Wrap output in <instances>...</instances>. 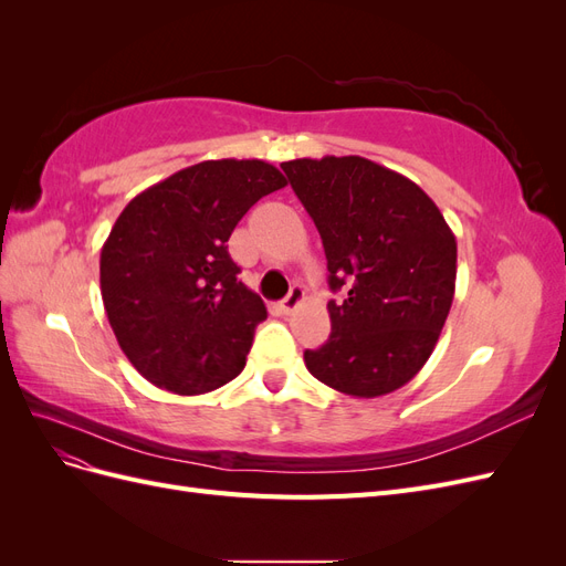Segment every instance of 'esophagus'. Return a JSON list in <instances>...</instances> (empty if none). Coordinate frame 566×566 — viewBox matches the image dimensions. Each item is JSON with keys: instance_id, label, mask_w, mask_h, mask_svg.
I'll return each instance as SVG.
<instances>
[{"instance_id": "obj_1", "label": "esophagus", "mask_w": 566, "mask_h": 566, "mask_svg": "<svg viewBox=\"0 0 566 566\" xmlns=\"http://www.w3.org/2000/svg\"><path fill=\"white\" fill-rule=\"evenodd\" d=\"M302 302H304V290L300 285H293L290 287L287 297L281 302V310H283V314H293Z\"/></svg>"}]
</instances>
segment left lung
I'll return each instance as SVG.
<instances>
[{
    "mask_svg": "<svg viewBox=\"0 0 566 566\" xmlns=\"http://www.w3.org/2000/svg\"><path fill=\"white\" fill-rule=\"evenodd\" d=\"M321 233L331 337L304 352L316 380L356 399L403 387L434 352L455 293L458 245L422 188L358 156L281 163Z\"/></svg>",
    "mask_w": 566,
    "mask_h": 566,
    "instance_id": "obj_1",
    "label": "left lung"
}]
</instances>
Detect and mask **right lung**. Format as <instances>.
<instances>
[{
	"instance_id": "right-lung-1",
	"label": "right lung",
	"mask_w": 566,
	"mask_h": 566,
	"mask_svg": "<svg viewBox=\"0 0 566 566\" xmlns=\"http://www.w3.org/2000/svg\"><path fill=\"white\" fill-rule=\"evenodd\" d=\"M287 181L264 160H205L129 200L101 248V297L148 382L196 397L245 368L262 297L238 281L229 238Z\"/></svg>"
}]
</instances>
